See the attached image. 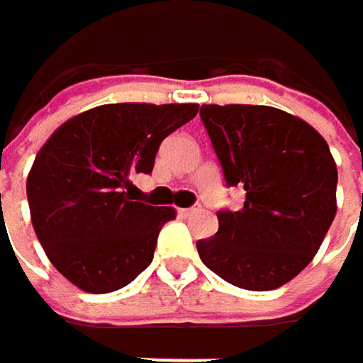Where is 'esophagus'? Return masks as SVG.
Listing matches in <instances>:
<instances>
[{
	"mask_svg": "<svg viewBox=\"0 0 363 363\" xmlns=\"http://www.w3.org/2000/svg\"><path fill=\"white\" fill-rule=\"evenodd\" d=\"M197 212H199V206H197V208H182V210H179V214L184 216V218H189V216H193V214H197Z\"/></svg>",
	"mask_w": 363,
	"mask_h": 363,
	"instance_id": "obj_1",
	"label": "esophagus"
}]
</instances>
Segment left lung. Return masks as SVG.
Masks as SVG:
<instances>
[{
	"label": "left lung",
	"mask_w": 363,
	"mask_h": 363,
	"mask_svg": "<svg viewBox=\"0 0 363 363\" xmlns=\"http://www.w3.org/2000/svg\"><path fill=\"white\" fill-rule=\"evenodd\" d=\"M223 174L244 186V208L218 210V231L197 242L201 262L254 292L284 286L320 250L336 214V164L324 136L264 105H201Z\"/></svg>",
	"instance_id": "1"
}]
</instances>
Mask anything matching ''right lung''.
Returning <instances> with one entry per match:
<instances>
[{
  "label": "right lung",
  "instance_id": "1",
  "mask_svg": "<svg viewBox=\"0 0 363 363\" xmlns=\"http://www.w3.org/2000/svg\"><path fill=\"white\" fill-rule=\"evenodd\" d=\"M197 105H101L67 119L39 149L27 177L37 240L79 290L107 294L143 273L170 206H149L132 184L149 174L162 140Z\"/></svg>",
  "mask_w": 363,
  "mask_h": 363
}]
</instances>
